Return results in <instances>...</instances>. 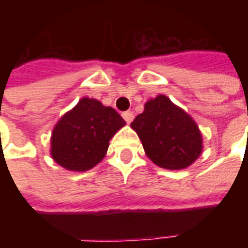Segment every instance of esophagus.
<instances>
[{"label":"esophagus","instance_id":"34e87169","mask_svg":"<svg viewBox=\"0 0 248 248\" xmlns=\"http://www.w3.org/2000/svg\"><path fill=\"white\" fill-rule=\"evenodd\" d=\"M122 117H124V119L127 124H131L133 119H134V114H133V111H124V113L122 114Z\"/></svg>","mask_w":248,"mask_h":248}]
</instances>
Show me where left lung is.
Returning a JSON list of instances; mask_svg holds the SVG:
<instances>
[{
  "instance_id": "left-lung-1",
  "label": "left lung",
  "mask_w": 248,
  "mask_h": 248,
  "mask_svg": "<svg viewBox=\"0 0 248 248\" xmlns=\"http://www.w3.org/2000/svg\"><path fill=\"white\" fill-rule=\"evenodd\" d=\"M131 129L140 137L146 155L162 169L182 170L202 154L203 138L197 122L163 94L145 103Z\"/></svg>"
}]
</instances>
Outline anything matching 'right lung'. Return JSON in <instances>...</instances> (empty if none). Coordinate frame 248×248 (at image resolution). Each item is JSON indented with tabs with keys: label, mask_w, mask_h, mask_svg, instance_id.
<instances>
[{
	"label": "right lung",
	"mask_w": 248,
	"mask_h": 248,
	"mask_svg": "<svg viewBox=\"0 0 248 248\" xmlns=\"http://www.w3.org/2000/svg\"><path fill=\"white\" fill-rule=\"evenodd\" d=\"M126 122L113 108L83 97L51 131L50 155L70 171H87L102 161L108 142Z\"/></svg>",
	"instance_id": "right-lung-1"
}]
</instances>
